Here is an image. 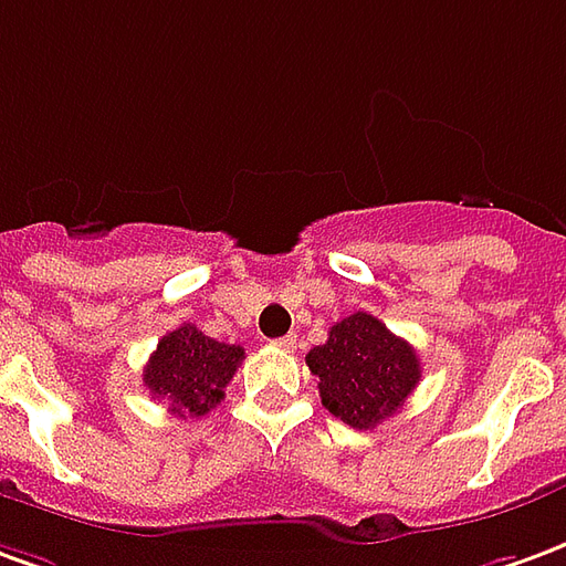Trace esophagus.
Here are the masks:
<instances>
[{
    "label": "esophagus",
    "mask_w": 566,
    "mask_h": 566,
    "mask_svg": "<svg viewBox=\"0 0 566 566\" xmlns=\"http://www.w3.org/2000/svg\"><path fill=\"white\" fill-rule=\"evenodd\" d=\"M295 342H298V338H295V335H283V338H274V348H280V350H292V348H295Z\"/></svg>",
    "instance_id": "1"
}]
</instances>
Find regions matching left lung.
I'll use <instances>...</instances> for the list:
<instances>
[{
    "instance_id": "1",
    "label": "left lung",
    "mask_w": 566,
    "mask_h": 566,
    "mask_svg": "<svg viewBox=\"0 0 566 566\" xmlns=\"http://www.w3.org/2000/svg\"><path fill=\"white\" fill-rule=\"evenodd\" d=\"M305 360L321 379L323 407L360 431L395 416L422 379L412 345L366 311L335 323Z\"/></svg>"
}]
</instances>
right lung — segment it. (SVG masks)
I'll list each match as a JSON object with an SVG mask.
<instances>
[{"mask_svg":"<svg viewBox=\"0 0 566 566\" xmlns=\"http://www.w3.org/2000/svg\"><path fill=\"white\" fill-rule=\"evenodd\" d=\"M240 345H224L197 326H178L159 338L144 366V388L166 403L171 416H206L224 400V388L243 364Z\"/></svg>","mask_w":566,"mask_h":566,"instance_id":"obj_1","label":"right lung"}]
</instances>
